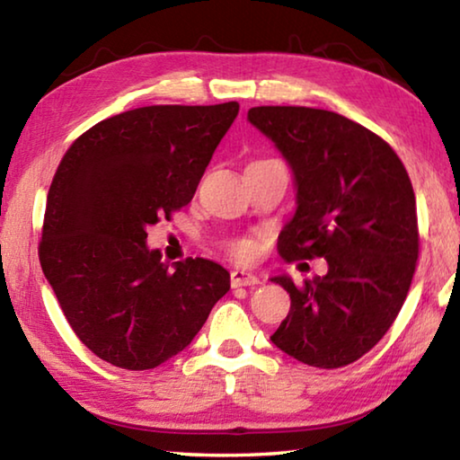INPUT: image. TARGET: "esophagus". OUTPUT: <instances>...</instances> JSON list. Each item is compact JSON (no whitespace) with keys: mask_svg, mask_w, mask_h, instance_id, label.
I'll return each mask as SVG.
<instances>
[{"mask_svg":"<svg viewBox=\"0 0 460 460\" xmlns=\"http://www.w3.org/2000/svg\"><path fill=\"white\" fill-rule=\"evenodd\" d=\"M260 278L252 274V271L245 270H233L231 271V286L239 288V286H258Z\"/></svg>","mask_w":460,"mask_h":460,"instance_id":"esophagus-1","label":"esophagus"}]
</instances>
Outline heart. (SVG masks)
I'll return each mask as SVG.
<instances>
[{"label": "heart", "mask_w": 460, "mask_h": 460, "mask_svg": "<svg viewBox=\"0 0 460 460\" xmlns=\"http://www.w3.org/2000/svg\"><path fill=\"white\" fill-rule=\"evenodd\" d=\"M233 253H235L237 258H249V255L253 253V245L247 243V241H243V243L233 245Z\"/></svg>", "instance_id": "heart-1"}]
</instances>
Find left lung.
Returning a JSON list of instances; mask_svg holds the SVG:
<instances>
[{
	"instance_id": "left-lung-1",
	"label": "left lung",
	"mask_w": 460,
	"mask_h": 460,
	"mask_svg": "<svg viewBox=\"0 0 460 460\" xmlns=\"http://www.w3.org/2000/svg\"><path fill=\"white\" fill-rule=\"evenodd\" d=\"M247 121L290 166L296 211L279 231L286 260L324 258V276L290 294L271 342L306 365L342 367L394 324L418 260L416 197L392 147L367 128L313 107H253Z\"/></svg>"
}]
</instances>
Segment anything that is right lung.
<instances>
[{
  "label": "right lung",
  "mask_w": 460,
  "mask_h": 460,
  "mask_svg": "<svg viewBox=\"0 0 460 460\" xmlns=\"http://www.w3.org/2000/svg\"><path fill=\"white\" fill-rule=\"evenodd\" d=\"M239 103L152 105L68 147L46 200L40 263L68 324L99 359L154 369L186 349L231 288L211 260L172 268L147 227L192 200Z\"/></svg>",
  "instance_id": "obj_1"
}]
</instances>
